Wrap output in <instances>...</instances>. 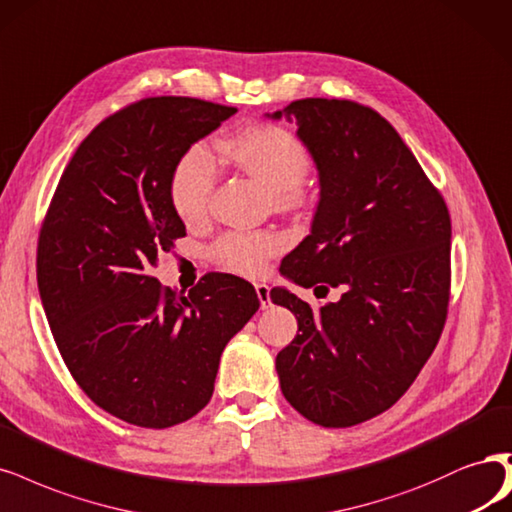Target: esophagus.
I'll list each match as a JSON object with an SVG mask.
<instances>
[{
	"label": "esophagus",
	"instance_id": "obj_1",
	"mask_svg": "<svg viewBox=\"0 0 512 512\" xmlns=\"http://www.w3.org/2000/svg\"><path fill=\"white\" fill-rule=\"evenodd\" d=\"M256 294L260 301V309H269L271 307V288L267 284H256Z\"/></svg>",
	"mask_w": 512,
	"mask_h": 512
}]
</instances>
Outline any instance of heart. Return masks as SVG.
<instances>
[{
    "instance_id": "1",
    "label": "heart",
    "mask_w": 512,
    "mask_h": 512,
    "mask_svg": "<svg viewBox=\"0 0 512 512\" xmlns=\"http://www.w3.org/2000/svg\"><path fill=\"white\" fill-rule=\"evenodd\" d=\"M220 150L241 171L267 186L279 205L288 207L301 199L298 186L307 178L311 158L292 133L271 125H256L224 139ZM216 178V158L205 144L190 146L180 156L171 173L169 192L173 209L184 222H197L205 216ZM277 250L279 239L273 233L254 231L226 233L211 254L228 271L260 275Z\"/></svg>"
}]
</instances>
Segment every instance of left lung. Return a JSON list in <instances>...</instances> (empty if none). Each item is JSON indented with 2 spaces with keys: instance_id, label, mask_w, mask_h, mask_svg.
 Returning a JSON list of instances; mask_svg holds the SVG:
<instances>
[{
  "instance_id": "1",
  "label": "left lung",
  "mask_w": 512,
  "mask_h": 512,
  "mask_svg": "<svg viewBox=\"0 0 512 512\" xmlns=\"http://www.w3.org/2000/svg\"><path fill=\"white\" fill-rule=\"evenodd\" d=\"M267 116L296 118L320 182L311 233L279 271L303 288H343L337 303L317 309L288 288L271 290L273 303L298 322L294 341L275 358L281 392L313 424L356 426L409 390L440 339L449 211L375 110L309 97Z\"/></svg>"
}]
</instances>
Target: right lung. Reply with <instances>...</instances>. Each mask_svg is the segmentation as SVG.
<instances>
[{
	"label": "right lung",
	"mask_w": 512,
	"mask_h": 512,
	"mask_svg": "<svg viewBox=\"0 0 512 512\" xmlns=\"http://www.w3.org/2000/svg\"><path fill=\"white\" fill-rule=\"evenodd\" d=\"M237 110L150 97L97 125L61 175L38 243L40 298L69 373L110 415L169 428L214 394L220 356L260 301L211 273L178 296L150 271L186 226L171 203L180 156Z\"/></svg>",
	"instance_id": "add662e5"
}]
</instances>
